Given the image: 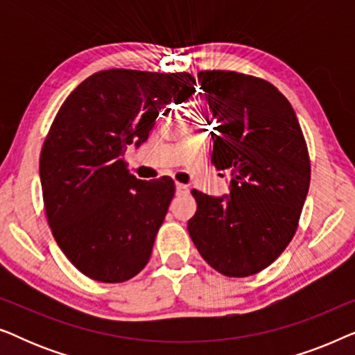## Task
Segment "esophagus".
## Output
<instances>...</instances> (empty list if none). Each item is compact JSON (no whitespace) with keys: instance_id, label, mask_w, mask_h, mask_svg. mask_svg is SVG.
<instances>
[{"instance_id":"esophagus-1","label":"esophagus","mask_w":355,"mask_h":355,"mask_svg":"<svg viewBox=\"0 0 355 355\" xmlns=\"http://www.w3.org/2000/svg\"><path fill=\"white\" fill-rule=\"evenodd\" d=\"M189 191H191V189H189L186 184H181V182L176 184V193H178V196H187Z\"/></svg>"}]
</instances>
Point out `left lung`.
<instances>
[{
	"mask_svg": "<svg viewBox=\"0 0 355 355\" xmlns=\"http://www.w3.org/2000/svg\"><path fill=\"white\" fill-rule=\"evenodd\" d=\"M198 84L216 119L211 163L230 169V196L192 189L189 234L203 260L244 278L273 263L297 231L310 159L288 98L270 82L234 71H202Z\"/></svg>",
	"mask_w": 355,
	"mask_h": 355,
	"instance_id": "left-lung-1",
	"label": "left lung"
}]
</instances>
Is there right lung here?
Wrapping results in <instances>:
<instances>
[{"instance_id": "obj_1", "label": "right lung", "mask_w": 355, "mask_h": 355, "mask_svg": "<svg viewBox=\"0 0 355 355\" xmlns=\"http://www.w3.org/2000/svg\"><path fill=\"white\" fill-rule=\"evenodd\" d=\"M187 72H95L61 105L40 153V182L53 236L80 273L123 283L144 270L174 196L163 176L140 181L124 152L148 139L168 105L191 96Z\"/></svg>"}]
</instances>
